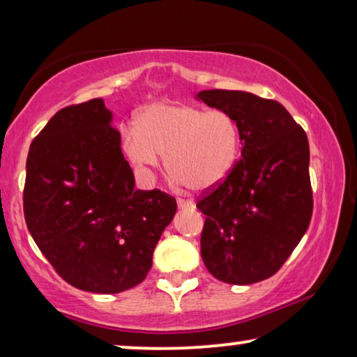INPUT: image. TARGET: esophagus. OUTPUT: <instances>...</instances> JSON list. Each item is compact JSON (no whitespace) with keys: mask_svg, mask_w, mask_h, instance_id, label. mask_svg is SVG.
<instances>
[{"mask_svg":"<svg viewBox=\"0 0 357 357\" xmlns=\"http://www.w3.org/2000/svg\"><path fill=\"white\" fill-rule=\"evenodd\" d=\"M177 204L180 209H193L195 204L192 202H188V199H182V198H177Z\"/></svg>","mask_w":357,"mask_h":357,"instance_id":"34e87169","label":"esophagus"}]
</instances>
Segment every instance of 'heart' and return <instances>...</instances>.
<instances>
[{
    "label": "heart",
    "mask_w": 357,
    "mask_h": 357,
    "mask_svg": "<svg viewBox=\"0 0 357 357\" xmlns=\"http://www.w3.org/2000/svg\"><path fill=\"white\" fill-rule=\"evenodd\" d=\"M241 126L224 110H206L185 102L144 107L136 126L123 133L125 153L139 167H158L167 155V170L193 192L216 188L232 172L241 154Z\"/></svg>",
    "instance_id": "heart-1"
}]
</instances>
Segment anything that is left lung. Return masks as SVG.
<instances>
[{
	"label": "left lung",
	"mask_w": 357,
	"mask_h": 357,
	"mask_svg": "<svg viewBox=\"0 0 357 357\" xmlns=\"http://www.w3.org/2000/svg\"><path fill=\"white\" fill-rule=\"evenodd\" d=\"M197 97L234 115L242 136V158L232 172L197 203L206 216L203 263L229 284L263 281L284 265L310 224L307 135L276 100L224 89Z\"/></svg>",
	"instance_id": "left-lung-1"
}]
</instances>
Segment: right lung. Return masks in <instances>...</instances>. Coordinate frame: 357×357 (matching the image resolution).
Listing matches in <instances>:
<instances>
[{
  "label": "right lung",
  "mask_w": 357,
  "mask_h": 357,
  "mask_svg": "<svg viewBox=\"0 0 357 357\" xmlns=\"http://www.w3.org/2000/svg\"><path fill=\"white\" fill-rule=\"evenodd\" d=\"M119 130L102 99L58 110L33 138L24 218L37 247L68 284L116 294L144 280L177 202L136 190Z\"/></svg>",
  "instance_id": "1"
}]
</instances>
